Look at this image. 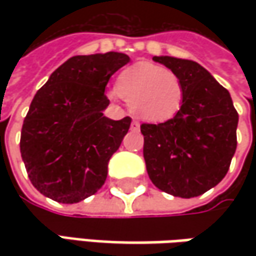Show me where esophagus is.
<instances>
[{"instance_id":"obj_1","label":"esophagus","mask_w":256,"mask_h":256,"mask_svg":"<svg viewBox=\"0 0 256 256\" xmlns=\"http://www.w3.org/2000/svg\"><path fill=\"white\" fill-rule=\"evenodd\" d=\"M131 130H132V131H138V130H140V122L132 121V122H131Z\"/></svg>"}]
</instances>
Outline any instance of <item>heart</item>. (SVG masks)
<instances>
[{
  "mask_svg": "<svg viewBox=\"0 0 256 256\" xmlns=\"http://www.w3.org/2000/svg\"><path fill=\"white\" fill-rule=\"evenodd\" d=\"M115 88L131 112L146 122L171 121L184 104L181 78L168 68L146 61L125 68Z\"/></svg>",
  "mask_w": 256,
  "mask_h": 256,
  "instance_id": "1",
  "label": "heart"
}]
</instances>
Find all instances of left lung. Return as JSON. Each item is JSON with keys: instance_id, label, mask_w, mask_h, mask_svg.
Masks as SVG:
<instances>
[{"instance_id": "8db88e82", "label": "left lung", "mask_w": 256, "mask_h": 256, "mask_svg": "<svg viewBox=\"0 0 256 256\" xmlns=\"http://www.w3.org/2000/svg\"><path fill=\"white\" fill-rule=\"evenodd\" d=\"M152 60L181 78L184 104L171 121L141 125L146 171L161 191L180 198L200 196L230 170L238 112L228 90L198 62L166 55Z\"/></svg>"}]
</instances>
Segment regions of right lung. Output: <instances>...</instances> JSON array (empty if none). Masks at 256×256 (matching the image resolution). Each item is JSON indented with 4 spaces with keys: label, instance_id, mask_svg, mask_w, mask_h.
Masks as SVG:
<instances>
[{
    "label": "right lung",
    "instance_id": "obj_1",
    "mask_svg": "<svg viewBox=\"0 0 256 256\" xmlns=\"http://www.w3.org/2000/svg\"><path fill=\"white\" fill-rule=\"evenodd\" d=\"M130 62L122 52L76 55L58 66L35 94L25 116L20 150L30 181L42 195L76 204L104 185L108 162L131 118L104 116L105 86Z\"/></svg>",
    "mask_w": 256,
    "mask_h": 256
}]
</instances>
